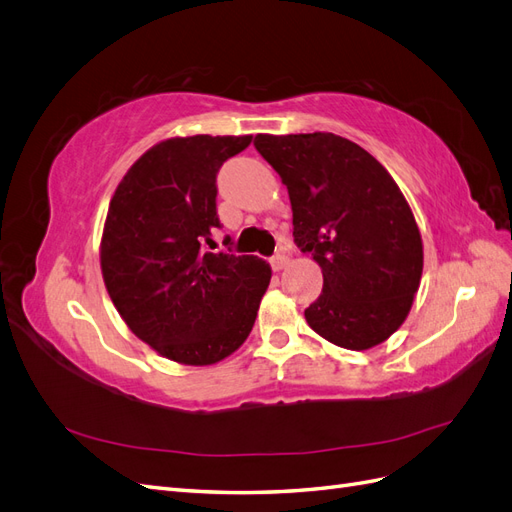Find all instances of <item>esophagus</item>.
<instances>
[{
    "instance_id": "obj_1",
    "label": "esophagus",
    "mask_w": 512,
    "mask_h": 512,
    "mask_svg": "<svg viewBox=\"0 0 512 512\" xmlns=\"http://www.w3.org/2000/svg\"><path fill=\"white\" fill-rule=\"evenodd\" d=\"M271 269L273 271H282L286 265H288V256L286 254H282V252H277L275 256H271Z\"/></svg>"
}]
</instances>
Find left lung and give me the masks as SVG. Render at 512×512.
Returning a JSON list of instances; mask_svg holds the SVG:
<instances>
[{"label":"left lung","instance_id":"obj_1","mask_svg":"<svg viewBox=\"0 0 512 512\" xmlns=\"http://www.w3.org/2000/svg\"><path fill=\"white\" fill-rule=\"evenodd\" d=\"M254 147L288 188L294 243L322 269L307 324L348 350L382 344L406 320L423 273L421 232L397 183L331 132L258 134Z\"/></svg>","mask_w":512,"mask_h":512}]
</instances>
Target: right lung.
Returning <instances> with one entry per match:
<instances>
[{
  "label": "right lung",
  "instance_id": "1",
  "mask_svg": "<svg viewBox=\"0 0 512 512\" xmlns=\"http://www.w3.org/2000/svg\"><path fill=\"white\" fill-rule=\"evenodd\" d=\"M250 143L252 136L168 138L132 164L108 207L106 290L130 331L170 361L213 365L235 352L271 282L262 258L205 247L222 226L218 170Z\"/></svg>",
  "mask_w": 512,
  "mask_h": 512
}]
</instances>
